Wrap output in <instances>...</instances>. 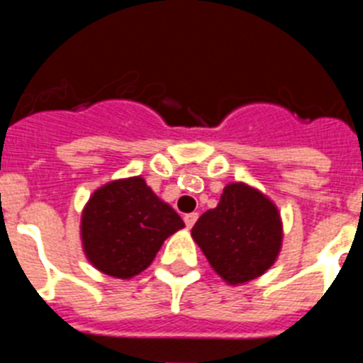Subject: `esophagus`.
Wrapping results in <instances>:
<instances>
[{"label": "esophagus", "mask_w": 363, "mask_h": 363, "mask_svg": "<svg viewBox=\"0 0 363 363\" xmlns=\"http://www.w3.org/2000/svg\"><path fill=\"white\" fill-rule=\"evenodd\" d=\"M196 220H198V213H189V214H185V216H184L185 225H187L189 229H191V227L196 223Z\"/></svg>", "instance_id": "1"}]
</instances>
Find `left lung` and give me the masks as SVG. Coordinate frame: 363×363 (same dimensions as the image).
I'll use <instances>...</instances> for the list:
<instances>
[{"mask_svg":"<svg viewBox=\"0 0 363 363\" xmlns=\"http://www.w3.org/2000/svg\"><path fill=\"white\" fill-rule=\"evenodd\" d=\"M192 238L223 280L245 284L274 264L281 245L280 214L256 189L230 184L216 209L194 223Z\"/></svg>","mask_w":363,"mask_h":363,"instance_id":"1","label":"left lung"}]
</instances>
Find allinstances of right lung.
<instances>
[{
    "instance_id": "add662e5",
    "label": "right lung",
    "mask_w": 363,
    "mask_h": 363,
    "mask_svg": "<svg viewBox=\"0 0 363 363\" xmlns=\"http://www.w3.org/2000/svg\"><path fill=\"white\" fill-rule=\"evenodd\" d=\"M182 227L184 220L147 187L145 179H118L98 189L86 203L83 249L101 272L130 278L149 267L162 243Z\"/></svg>"
}]
</instances>
